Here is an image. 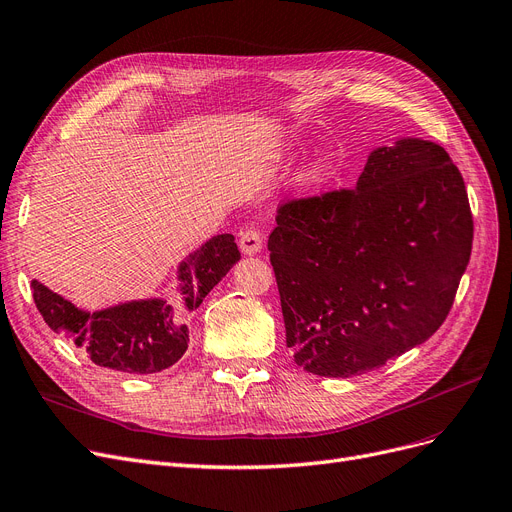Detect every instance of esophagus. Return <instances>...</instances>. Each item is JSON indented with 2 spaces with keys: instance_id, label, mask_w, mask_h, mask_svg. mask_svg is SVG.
<instances>
[{
  "instance_id": "obj_1",
  "label": "esophagus",
  "mask_w": 512,
  "mask_h": 512,
  "mask_svg": "<svg viewBox=\"0 0 512 512\" xmlns=\"http://www.w3.org/2000/svg\"><path fill=\"white\" fill-rule=\"evenodd\" d=\"M263 246V238L257 230H244L240 234V251L244 255H257Z\"/></svg>"
}]
</instances>
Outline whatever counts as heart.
I'll use <instances>...</instances> for the list:
<instances>
[{
  "instance_id": "b5f03b06",
  "label": "heart",
  "mask_w": 512,
  "mask_h": 512,
  "mask_svg": "<svg viewBox=\"0 0 512 512\" xmlns=\"http://www.w3.org/2000/svg\"><path fill=\"white\" fill-rule=\"evenodd\" d=\"M337 158L331 151H323L316 158H312V162L301 170L299 175V189L304 194H316L320 189L327 187L335 175H337Z\"/></svg>"
}]
</instances>
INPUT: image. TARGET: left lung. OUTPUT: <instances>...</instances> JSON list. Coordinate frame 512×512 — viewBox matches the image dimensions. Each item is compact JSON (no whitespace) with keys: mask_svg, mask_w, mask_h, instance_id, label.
<instances>
[{"mask_svg":"<svg viewBox=\"0 0 512 512\" xmlns=\"http://www.w3.org/2000/svg\"><path fill=\"white\" fill-rule=\"evenodd\" d=\"M268 249L295 363L323 377L384 367L447 318L472 249L466 185L447 151L377 147L354 189L278 208Z\"/></svg>","mask_w":512,"mask_h":512,"instance_id":"8db88e82","label":"left lung"}]
</instances>
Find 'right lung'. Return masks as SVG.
Segmentation results:
<instances>
[{"instance_id":"1","label":"right lung","mask_w":512,"mask_h":512,"mask_svg":"<svg viewBox=\"0 0 512 512\" xmlns=\"http://www.w3.org/2000/svg\"><path fill=\"white\" fill-rule=\"evenodd\" d=\"M240 259L232 234H219L179 263V297L132 299L97 312L75 308L69 299L31 280L35 306L46 325L65 333L94 365L122 373H158L187 350L189 316Z\"/></svg>"}]
</instances>
